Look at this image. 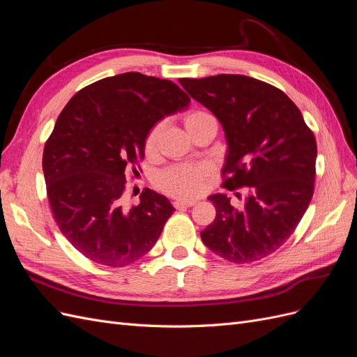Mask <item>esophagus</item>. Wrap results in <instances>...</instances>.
<instances>
[{
    "label": "esophagus",
    "mask_w": 357,
    "mask_h": 357,
    "mask_svg": "<svg viewBox=\"0 0 357 357\" xmlns=\"http://www.w3.org/2000/svg\"><path fill=\"white\" fill-rule=\"evenodd\" d=\"M197 202L195 201H174L172 202V205H174V208L177 210H183V208H189V207H193Z\"/></svg>",
    "instance_id": "obj_1"
}]
</instances>
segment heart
Returning a JSON list of instances; mask_svg holds the SVG:
<instances>
[{"instance_id":"obj_1","label":"heart","mask_w":357,"mask_h":357,"mask_svg":"<svg viewBox=\"0 0 357 357\" xmlns=\"http://www.w3.org/2000/svg\"><path fill=\"white\" fill-rule=\"evenodd\" d=\"M208 121H213L210 113L193 109L185 113L183 122L188 131L193 135L198 129ZM162 131V123L158 122L149 129L144 138V152L147 156H153L158 147V139ZM213 176V167L208 162H188V164H176L160 171L156 178L158 188L171 197L192 199L201 195L205 183Z\"/></svg>"}]
</instances>
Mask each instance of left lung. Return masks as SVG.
Masks as SVG:
<instances>
[{"instance_id":"left-lung-1","label":"left lung","mask_w":357,"mask_h":357,"mask_svg":"<svg viewBox=\"0 0 357 357\" xmlns=\"http://www.w3.org/2000/svg\"><path fill=\"white\" fill-rule=\"evenodd\" d=\"M180 83L223 125L229 150L222 188H248L243 211L226 195L208 198L215 219L202 243L234 264L264 259L290 238L314 193V134L295 102L262 80L218 74Z\"/></svg>"}]
</instances>
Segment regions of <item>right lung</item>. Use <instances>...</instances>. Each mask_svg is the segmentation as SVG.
Listing matches in <instances>:
<instances>
[{
	"label": "right lung",
	"mask_w": 357,
	"mask_h": 357,
	"mask_svg": "<svg viewBox=\"0 0 357 357\" xmlns=\"http://www.w3.org/2000/svg\"><path fill=\"white\" fill-rule=\"evenodd\" d=\"M189 102L174 82L123 73L88 84L63 107L43 171L53 219L84 257L121 268L156 244L174 207L146 188L138 205L123 208L126 177L142 171L149 129Z\"/></svg>",
	"instance_id": "right-lung-1"
}]
</instances>
